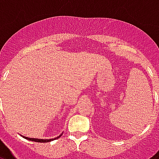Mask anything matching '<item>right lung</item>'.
<instances>
[{"instance_id":"1","label":"right lung","mask_w":159,"mask_h":159,"mask_svg":"<svg viewBox=\"0 0 159 159\" xmlns=\"http://www.w3.org/2000/svg\"><path fill=\"white\" fill-rule=\"evenodd\" d=\"M62 135V134H61ZM61 135H60L59 136H57V137H56V138H54V139H38V138H29V137H27V136H23V138H25V139L27 140H29V141H32V142H51V141H53V140L55 139H57V138H59L60 136H61Z\"/></svg>"}]
</instances>
